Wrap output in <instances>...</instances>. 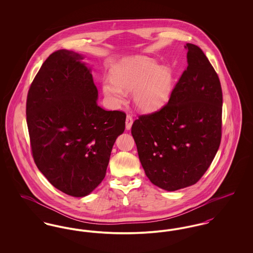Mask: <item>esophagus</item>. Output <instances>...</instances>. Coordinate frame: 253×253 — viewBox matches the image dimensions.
<instances>
[{
	"label": "esophagus",
	"mask_w": 253,
	"mask_h": 253,
	"mask_svg": "<svg viewBox=\"0 0 253 253\" xmlns=\"http://www.w3.org/2000/svg\"><path fill=\"white\" fill-rule=\"evenodd\" d=\"M132 118L131 116H127L126 117V121H125V123H126V130H130L131 128H132Z\"/></svg>",
	"instance_id": "esophagus-1"
}]
</instances>
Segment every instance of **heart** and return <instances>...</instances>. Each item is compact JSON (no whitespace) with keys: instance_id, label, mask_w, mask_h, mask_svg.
Listing matches in <instances>:
<instances>
[{"instance_id":"1","label":"heart","mask_w":253,"mask_h":253,"mask_svg":"<svg viewBox=\"0 0 253 253\" xmlns=\"http://www.w3.org/2000/svg\"><path fill=\"white\" fill-rule=\"evenodd\" d=\"M112 78L104 77L101 88L104 96L114 104H121L125 91H133L135 107L143 113L163 108L171 97L174 75L170 68L156 60L133 57L121 60L112 68Z\"/></svg>"}]
</instances>
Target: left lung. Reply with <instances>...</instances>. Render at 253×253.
I'll list each match as a JSON object with an SVG mask.
<instances>
[{
	"instance_id": "1",
	"label": "left lung",
	"mask_w": 253,
	"mask_h": 253,
	"mask_svg": "<svg viewBox=\"0 0 253 253\" xmlns=\"http://www.w3.org/2000/svg\"><path fill=\"white\" fill-rule=\"evenodd\" d=\"M188 67L168 103L139 116L132 135L145 173L173 192L192 186L211 164L221 142L223 96L219 78L203 51L187 43Z\"/></svg>"
}]
</instances>
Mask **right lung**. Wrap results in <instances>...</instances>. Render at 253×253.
I'll list each match as a JSON object with an SVG mask.
<instances>
[{
  "instance_id": "obj_1",
  "label": "right lung",
  "mask_w": 253,
  "mask_h": 253,
  "mask_svg": "<svg viewBox=\"0 0 253 253\" xmlns=\"http://www.w3.org/2000/svg\"><path fill=\"white\" fill-rule=\"evenodd\" d=\"M82 54L52 53L36 75L26 100V122L37 167L60 192L92 193L103 180L126 115L105 111Z\"/></svg>"
}]
</instances>
